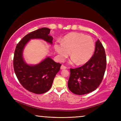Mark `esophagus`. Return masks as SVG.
Returning <instances> with one entry per match:
<instances>
[{
    "mask_svg": "<svg viewBox=\"0 0 121 121\" xmlns=\"http://www.w3.org/2000/svg\"><path fill=\"white\" fill-rule=\"evenodd\" d=\"M61 69H62H62H66L67 68V67H65V65H61Z\"/></svg>",
    "mask_w": 121,
    "mask_h": 121,
    "instance_id": "obj_1",
    "label": "esophagus"
}]
</instances>
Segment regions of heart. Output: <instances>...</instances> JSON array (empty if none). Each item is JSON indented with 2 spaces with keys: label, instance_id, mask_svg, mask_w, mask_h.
Returning a JSON list of instances; mask_svg holds the SVG:
<instances>
[{
  "label": "heart",
  "instance_id": "b5f03b06",
  "mask_svg": "<svg viewBox=\"0 0 121 121\" xmlns=\"http://www.w3.org/2000/svg\"><path fill=\"white\" fill-rule=\"evenodd\" d=\"M54 48L60 61H64L70 52V63L82 65L87 62L92 56L95 45L91 37L73 32L66 35L62 42H56Z\"/></svg>",
  "mask_w": 121,
  "mask_h": 121
}]
</instances>
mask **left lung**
I'll return each instance as SVG.
<instances>
[{"label":"left lung","mask_w":121,"mask_h":121,"mask_svg":"<svg viewBox=\"0 0 121 121\" xmlns=\"http://www.w3.org/2000/svg\"><path fill=\"white\" fill-rule=\"evenodd\" d=\"M106 63L105 49L98 39L95 42V53L90 60L81 67L70 69L68 82L69 90L77 95H85L95 91L103 79Z\"/></svg>","instance_id":"1"}]
</instances>
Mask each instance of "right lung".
<instances>
[{
    "label": "right lung",
    "instance_id": "1",
    "mask_svg": "<svg viewBox=\"0 0 121 121\" xmlns=\"http://www.w3.org/2000/svg\"><path fill=\"white\" fill-rule=\"evenodd\" d=\"M50 30L42 28L27 34L17 44L14 52L13 66L18 80L26 90L36 94L44 93L51 89L61 64L48 56L37 65H28L23 58V49L32 39H42L52 44L53 37L49 35Z\"/></svg>",
    "mask_w": 121,
    "mask_h": 121
}]
</instances>
